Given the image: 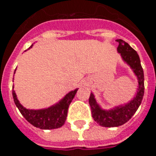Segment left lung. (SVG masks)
I'll use <instances>...</instances> for the list:
<instances>
[{
	"instance_id": "8db88e82",
	"label": "left lung",
	"mask_w": 156,
	"mask_h": 156,
	"mask_svg": "<svg viewBox=\"0 0 156 156\" xmlns=\"http://www.w3.org/2000/svg\"><path fill=\"white\" fill-rule=\"evenodd\" d=\"M119 43L118 52L121 55L123 61L127 63L133 70L137 78V90L133 99L126 104L117 105L112 109L104 110L96 101L94 94L91 93L89 97V105L93 119L97 124L103 127H118L128 122L135 114L139 105H141L144 94V75L141 61L137 52L129 46V44L122 39H117Z\"/></svg>"
}]
</instances>
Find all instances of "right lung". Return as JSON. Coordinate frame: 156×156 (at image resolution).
I'll use <instances>...</instances> for the list:
<instances>
[{
    "instance_id": "1",
    "label": "right lung",
    "mask_w": 156,
    "mask_h": 156,
    "mask_svg": "<svg viewBox=\"0 0 156 156\" xmlns=\"http://www.w3.org/2000/svg\"><path fill=\"white\" fill-rule=\"evenodd\" d=\"M15 71L16 69L14 70V74ZM77 90L78 88L70 91L56 104L44 109H27L20 103L14 90H12V98L23 117L33 126L42 129H57L62 127L65 123L69 106L72 102V100L74 99Z\"/></svg>"
}]
</instances>
